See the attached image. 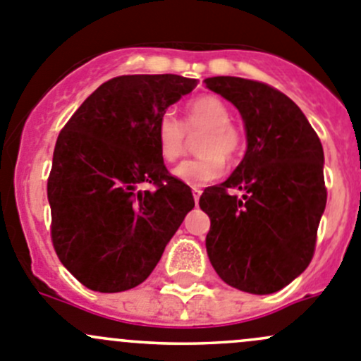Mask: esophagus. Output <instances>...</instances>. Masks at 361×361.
<instances>
[{
  "instance_id": "obj_1",
  "label": "esophagus",
  "mask_w": 361,
  "mask_h": 361,
  "mask_svg": "<svg viewBox=\"0 0 361 361\" xmlns=\"http://www.w3.org/2000/svg\"><path fill=\"white\" fill-rule=\"evenodd\" d=\"M200 195H202V189H200V188H192V196H195V202L196 203H198Z\"/></svg>"
}]
</instances>
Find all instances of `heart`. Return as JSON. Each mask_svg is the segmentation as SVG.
Instances as JSON below:
<instances>
[{"label":"heart","mask_w":361,"mask_h":361,"mask_svg":"<svg viewBox=\"0 0 361 361\" xmlns=\"http://www.w3.org/2000/svg\"><path fill=\"white\" fill-rule=\"evenodd\" d=\"M185 130L189 133L203 130L198 142L196 159L182 161L173 176L185 184L203 185L217 179L224 170V159L231 161L244 149V135L230 123V109L217 96H200L185 106ZM156 142L165 161H176L185 152L184 126L172 112H166L156 126Z\"/></svg>","instance_id":"1"}]
</instances>
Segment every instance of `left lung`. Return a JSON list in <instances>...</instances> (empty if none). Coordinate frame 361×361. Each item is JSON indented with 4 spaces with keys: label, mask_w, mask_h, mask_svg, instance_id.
Instances as JSON below:
<instances>
[{
    "label": "left lung",
    "mask_w": 361,
    "mask_h": 361,
    "mask_svg": "<svg viewBox=\"0 0 361 361\" xmlns=\"http://www.w3.org/2000/svg\"><path fill=\"white\" fill-rule=\"evenodd\" d=\"M203 82L237 106L247 138L233 173L200 196L210 217L207 255L231 288L276 293L312 259L326 207L323 145L297 103L277 89L240 77ZM228 188H240L243 196Z\"/></svg>",
    "instance_id": "obj_1"
}]
</instances>
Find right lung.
<instances>
[{"instance_id":"right-lung-1","label":"right lung","mask_w":361,"mask_h":361,"mask_svg":"<svg viewBox=\"0 0 361 361\" xmlns=\"http://www.w3.org/2000/svg\"><path fill=\"white\" fill-rule=\"evenodd\" d=\"M196 84L172 73L116 77L61 130L47 182L52 244L89 290L119 293L144 283L195 207L191 188L163 163L156 126Z\"/></svg>"}]
</instances>
